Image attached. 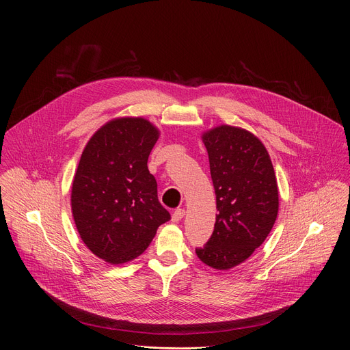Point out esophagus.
Segmentation results:
<instances>
[{
	"instance_id": "1",
	"label": "esophagus",
	"mask_w": 350,
	"mask_h": 350,
	"mask_svg": "<svg viewBox=\"0 0 350 350\" xmlns=\"http://www.w3.org/2000/svg\"><path fill=\"white\" fill-rule=\"evenodd\" d=\"M185 216V211L184 209H176L174 212H173V216H172V220L173 221H180L183 217Z\"/></svg>"
}]
</instances>
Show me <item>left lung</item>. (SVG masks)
<instances>
[{
	"mask_svg": "<svg viewBox=\"0 0 350 350\" xmlns=\"http://www.w3.org/2000/svg\"><path fill=\"white\" fill-rule=\"evenodd\" d=\"M216 192L215 231L196 256L216 270L243 263L270 234L278 185L263 142L251 131L220 124L202 133Z\"/></svg>",
	"mask_w": 350,
	"mask_h": 350,
	"instance_id": "1",
	"label": "left lung"
}]
</instances>
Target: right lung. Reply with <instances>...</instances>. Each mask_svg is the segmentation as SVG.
Segmentation results:
<instances>
[{
	"mask_svg": "<svg viewBox=\"0 0 350 350\" xmlns=\"http://www.w3.org/2000/svg\"><path fill=\"white\" fill-rule=\"evenodd\" d=\"M159 135L145 118H115L83 149L72 183V216L84 245L109 265L138 258L170 220L146 166Z\"/></svg>",
	"mask_w": 350,
	"mask_h": 350,
	"instance_id": "add662e5",
	"label": "right lung"
}]
</instances>
